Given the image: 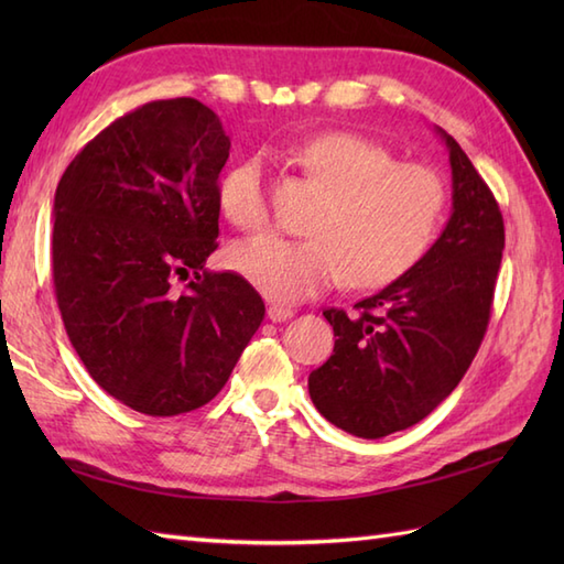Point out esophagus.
I'll use <instances>...</instances> for the list:
<instances>
[{
	"instance_id": "esophagus-1",
	"label": "esophagus",
	"mask_w": 564,
	"mask_h": 564,
	"mask_svg": "<svg viewBox=\"0 0 564 564\" xmlns=\"http://www.w3.org/2000/svg\"><path fill=\"white\" fill-rule=\"evenodd\" d=\"M267 317L271 319V322H285V319H291L293 317V310L291 307H285V305H269L267 307Z\"/></svg>"
}]
</instances>
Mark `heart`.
I'll return each mask as SVG.
<instances>
[{
	"label": "heart",
	"mask_w": 564,
	"mask_h": 564,
	"mask_svg": "<svg viewBox=\"0 0 564 564\" xmlns=\"http://www.w3.org/2000/svg\"><path fill=\"white\" fill-rule=\"evenodd\" d=\"M297 162L329 188L310 232L313 239L259 235L230 249V267L273 301L297 303L337 285L392 283L422 259L448 206L443 176L426 164L398 162L380 142L325 133L297 148ZM220 208L242 230L269 223L267 164L249 158L227 170Z\"/></svg>",
	"instance_id": "1"
}]
</instances>
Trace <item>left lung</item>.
<instances>
[{
    "instance_id": "1",
    "label": "left lung",
    "mask_w": 564,
    "mask_h": 564,
    "mask_svg": "<svg viewBox=\"0 0 564 564\" xmlns=\"http://www.w3.org/2000/svg\"><path fill=\"white\" fill-rule=\"evenodd\" d=\"M453 213L426 254L356 313L325 310L334 354L307 378L317 412L358 438L422 422L458 386L480 349L505 249L492 191L446 130Z\"/></svg>"
}]
</instances>
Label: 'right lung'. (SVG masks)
I'll return each mask as SVG.
<instances>
[{"label":"right lung","instance_id":"right-lung-1","mask_svg":"<svg viewBox=\"0 0 564 564\" xmlns=\"http://www.w3.org/2000/svg\"><path fill=\"white\" fill-rule=\"evenodd\" d=\"M227 158L230 138L208 106L150 101L89 140L57 184L53 283L67 337L135 412L210 402L267 313L242 275L206 269Z\"/></svg>","mask_w":564,"mask_h":564}]
</instances>
